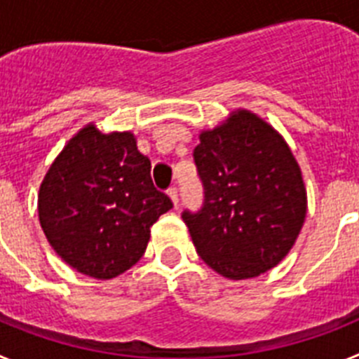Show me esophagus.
Returning <instances> with one entry per match:
<instances>
[{
	"label": "esophagus",
	"instance_id": "obj_1",
	"mask_svg": "<svg viewBox=\"0 0 359 359\" xmlns=\"http://www.w3.org/2000/svg\"><path fill=\"white\" fill-rule=\"evenodd\" d=\"M167 194H169L170 201L174 203V207H177V201H180V194H177L176 187H170V189L167 190Z\"/></svg>",
	"mask_w": 359,
	"mask_h": 359
}]
</instances>
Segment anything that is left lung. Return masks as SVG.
Returning <instances> with one entry per match:
<instances>
[{"label":"left lung","mask_w":359,"mask_h":359,"mask_svg":"<svg viewBox=\"0 0 359 359\" xmlns=\"http://www.w3.org/2000/svg\"><path fill=\"white\" fill-rule=\"evenodd\" d=\"M194 161L205 199L183 212L199 257L231 280L275 268L304 226L307 192L286 140L248 109L199 135Z\"/></svg>","instance_id":"obj_1"}]
</instances>
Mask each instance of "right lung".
<instances>
[{"mask_svg": "<svg viewBox=\"0 0 359 359\" xmlns=\"http://www.w3.org/2000/svg\"><path fill=\"white\" fill-rule=\"evenodd\" d=\"M172 208L154 189L151 161L133 133L88 123L50 165L37 196L39 223L66 264L88 277L115 278L140 261L151 226Z\"/></svg>", "mask_w": 359, "mask_h": 359, "instance_id": "right-lung-1", "label": "right lung"}]
</instances>
